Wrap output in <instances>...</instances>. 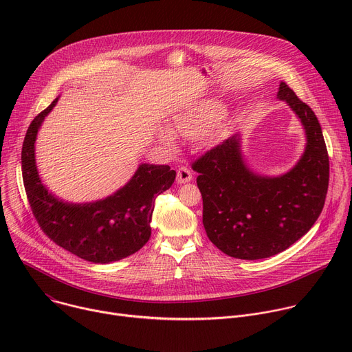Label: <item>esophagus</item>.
<instances>
[{
    "mask_svg": "<svg viewBox=\"0 0 352 352\" xmlns=\"http://www.w3.org/2000/svg\"><path fill=\"white\" fill-rule=\"evenodd\" d=\"M189 181H192V173L186 167L178 168V171H177V182L182 185V184H186Z\"/></svg>",
    "mask_w": 352,
    "mask_h": 352,
    "instance_id": "esophagus-1",
    "label": "esophagus"
}]
</instances>
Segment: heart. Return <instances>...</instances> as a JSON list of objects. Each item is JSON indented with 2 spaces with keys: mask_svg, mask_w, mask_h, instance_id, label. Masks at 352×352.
Listing matches in <instances>:
<instances>
[{
  "mask_svg": "<svg viewBox=\"0 0 352 352\" xmlns=\"http://www.w3.org/2000/svg\"><path fill=\"white\" fill-rule=\"evenodd\" d=\"M224 114V106L214 100L197 103L192 107L182 110L175 114L170 124V131L167 128H160L157 131V139L167 148H175V138H182L186 140H196L202 138L208 129L214 125Z\"/></svg>",
  "mask_w": 352,
  "mask_h": 352,
  "instance_id": "1",
  "label": "heart"
}]
</instances>
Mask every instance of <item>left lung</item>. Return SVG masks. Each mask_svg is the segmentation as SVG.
I'll return each mask as SVG.
<instances>
[{"label": "left lung", "instance_id": "left-lung-1", "mask_svg": "<svg viewBox=\"0 0 352 352\" xmlns=\"http://www.w3.org/2000/svg\"><path fill=\"white\" fill-rule=\"evenodd\" d=\"M277 98L305 131V150L280 175L250 170L235 133L192 164L204 199V227L226 255L256 261L274 256L315 224L329 186V156L320 124L311 107L280 82Z\"/></svg>", "mask_w": 352, "mask_h": 352}]
</instances>
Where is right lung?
I'll use <instances>...</instances> for the list:
<instances>
[{
	"label": "right lung",
	"instance_id": "obj_1",
	"mask_svg": "<svg viewBox=\"0 0 352 352\" xmlns=\"http://www.w3.org/2000/svg\"><path fill=\"white\" fill-rule=\"evenodd\" d=\"M58 98L32 121L22 147V175L33 214L48 238L80 259L102 265L121 261L148 241L155 199L173 185L177 174L168 166L142 163L107 197L85 204L58 197L44 185L36 164L38 131Z\"/></svg>",
	"mask_w": 352,
	"mask_h": 352
}]
</instances>
